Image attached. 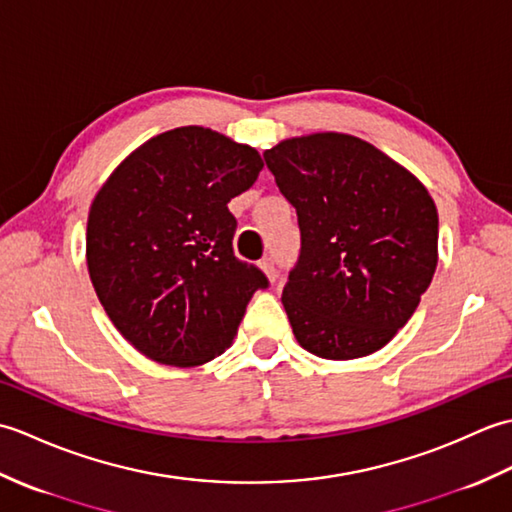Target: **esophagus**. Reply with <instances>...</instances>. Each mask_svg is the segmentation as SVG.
I'll return each instance as SVG.
<instances>
[{
    "label": "esophagus",
    "instance_id": "obj_1",
    "mask_svg": "<svg viewBox=\"0 0 512 512\" xmlns=\"http://www.w3.org/2000/svg\"><path fill=\"white\" fill-rule=\"evenodd\" d=\"M259 266H262V270H264L266 277H268L270 281L277 279V266H275V259H273V257H264L262 264H259Z\"/></svg>",
    "mask_w": 512,
    "mask_h": 512
}]
</instances>
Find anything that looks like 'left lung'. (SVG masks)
I'll return each mask as SVG.
<instances>
[{"mask_svg":"<svg viewBox=\"0 0 512 512\" xmlns=\"http://www.w3.org/2000/svg\"><path fill=\"white\" fill-rule=\"evenodd\" d=\"M264 160L301 231L281 295L295 339L330 361L380 350L436 273L438 211L429 191L350 134L281 140Z\"/></svg>","mask_w":512,"mask_h":512,"instance_id":"8db88e82","label":"left lung"}]
</instances>
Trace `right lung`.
<instances>
[{"label": "right lung", "mask_w": 512, "mask_h": 512, "mask_svg": "<svg viewBox=\"0 0 512 512\" xmlns=\"http://www.w3.org/2000/svg\"><path fill=\"white\" fill-rule=\"evenodd\" d=\"M257 149L189 125L116 167L88 215V270L116 330L151 361L193 367L233 343L257 266L235 257L228 202L255 184Z\"/></svg>", "instance_id": "right-lung-1"}]
</instances>
